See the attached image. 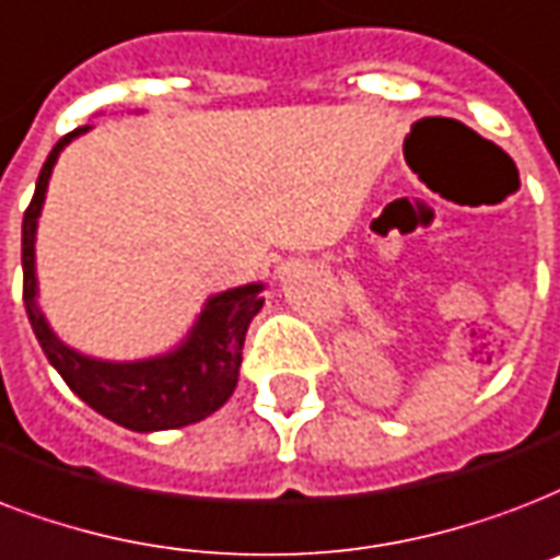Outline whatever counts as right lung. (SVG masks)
I'll list each match as a JSON object with an SVG mask.
<instances>
[{
    "mask_svg": "<svg viewBox=\"0 0 560 560\" xmlns=\"http://www.w3.org/2000/svg\"><path fill=\"white\" fill-rule=\"evenodd\" d=\"M88 126L63 135L46 158L37 187L23 217V302L34 335L40 340L49 364L61 373L72 394L91 405L102 417L126 425L131 432H161L182 429L205 420L237 387L241 373L243 340L252 317L261 311V284L225 290L205 305L194 331L185 343L170 355L135 361V364H110L96 358L79 355L52 335L37 308V279H34V232L40 217L43 196L52 176V166L61 149L72 138L84 135Z\"/></svg>",
    "mask_w": 560,
    "mask_h": 560,
    "instance_id": "obj_1",
    "label": "right lung"
}]
</instances>
